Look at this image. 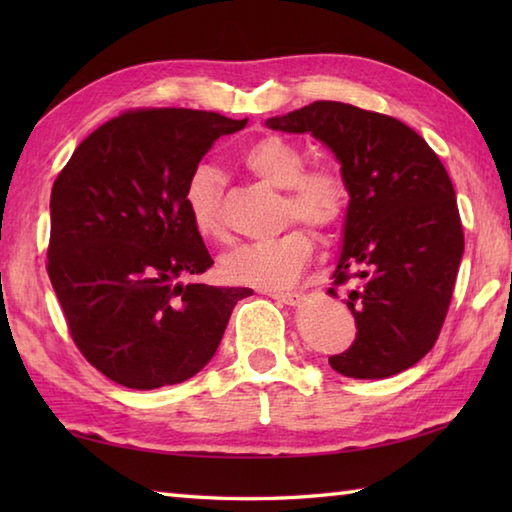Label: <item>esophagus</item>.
<instances>
[{
  "label": "esophagus",
  "mask_w": 512,
  "mask_h": 512,
  "mask_svg": "<svg viewBox=\"0 0 512 512\" xmlns=\"http://www.w3.org/2000/svg\"><path fill=\"white\" fill-rule=\"evenodd\" d=\"M266 295L270 299L279 301V303H286V306H299V303H301L299 292H273V290H268Z\"/></svg>",
  "instance_id": "esophagus-1"
}]
</instances>
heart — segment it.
Returning <instances> with one entry per match:
<instances>
[{
  "label": "heart",
  "instance_id": "1",
  "mask_svg": "<svg viewBox=\"0 0 512 512\" xmlns=\"http://www.w3.org/2000/svg\"><path fill=\"white\" fill-rule=\"evenodd\" d=\"M242 165L255 178L275 189H284V220H301L312 228H332L345 211V182L330 165L306 167L303 149L281 136H264L250 143ZM222 176L211 165H198L184 184V206L195 233L204 239L226 237L220 211ZM312 255V237L303 228H288L262 242L237 246L220 262L222 275L233 284L262 290L290 286Z\"/></svg>",
  "mask_w": 512,
  "mask_h": 512
}]
</instances>
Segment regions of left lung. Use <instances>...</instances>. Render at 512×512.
Instances as JSON below:
<instances>
[{
    "instance_id": "left-lung-1",
    "label": "left lung",
    "mask_w": 512,
    "mask_h": 512,
    "mask_svg": "<svg viewBox=\"0 0 512 512\" xmlns=\"http://www.w3.org/2000/svg\"><path fill=\"white\" fill-rule=\"evenodd\" d=\"M266 127L321 140L350 195L332 279L352 284L345 303L358 332L332 369L361 380L405 372L438 339L464 253L447 169L398 118L347 103L317 101Z\"/></svg>"
}]
</instances>
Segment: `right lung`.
Instances as JSON below:
<instances>
[{"label":"right lung","instance_id":"right-lung-1","mask_svg":"<svg viewBox=\"0 0 512 512\" xmlns=\"http://www.w3.org/2000/svg\"><path fill=\"white\" fill-rule=\"evenodd\" d=\"M244 121L198 110H138L74 149L50 195L48 275L76 347L129 389L178 385L211 361L250 288L191 281L213 266L184 184Z\"/></svg>","mask_w":512,"mask_h":512}]
</instances>
